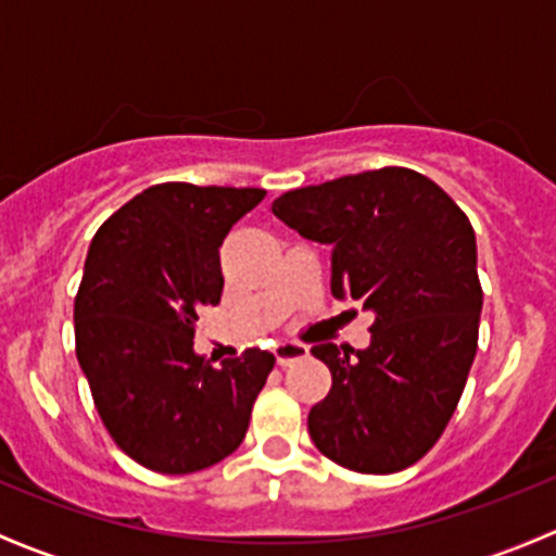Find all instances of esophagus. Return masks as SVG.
Masks as SVG:
<instances>
[{
  "mask_svg": "<svg viewBox=\"0 0 556 556\" xmlns=\"http://www.w3.org/2000/svg\"><path fill=\"white\" fill-rule=\"evenodd\" d=\"M307 356H311V351H307V345H302V342L280 340L276 345V358L280 366H289V364L300 362V358H307Z\"/></svg>",
  "mask_w": 556,
  "mask_h": 556,
  "instance_id": "1",
  "label": "esophagus"
}]
</instances>
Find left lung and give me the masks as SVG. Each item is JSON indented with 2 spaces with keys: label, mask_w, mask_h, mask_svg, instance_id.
Returning <instances> with one entry per match:
<instances>
[{
  "label": "left lung",
  "mask_w": 556,
  "mask_h": 556,
  "mask_svg": "<svg viewBox=\"0 0 556 556\" xmlns=\"http://www.w3.org/2000/svg\"><path fill=\"white\" fill-rule=\"evenodd\" d=\"M273 214L331 245V294L375 313L364 351L313 345L331 391L307 415L313 444L358 473H393L439 442L477 356V236L428 176L380 168L300 187Z\"/></svg>",
  "instance_id": "obj_1"
}]
</instances>
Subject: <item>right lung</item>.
<instances>
[{
  "label": "right lung",
  "mask_w": 556,
  "mask_h": 556,
  "mask_svg": "<svg viewBox=\"0 0 556 556\" xmlns=\"http://www.w3.org/2000/svg\"><path fill=\"white\" fill-rule=\"evenodd\" d=\"M256 187L165 181L136 194L96 232L74 300L77 358L117 447L157 473L225 460L276 366L270 351L211 366L194 320L222 296L219 249Z\"/></svg>",
  "instance_id": "1"
}]
</instances>
